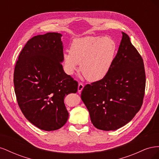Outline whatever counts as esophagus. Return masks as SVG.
Wrapping results in <instances>:
<instances>
[{
	"mask_svg": "<svg viewBox=\"0 0 159 159\" xmlns=\"http://www.w3.org/2000/svg\"><path fill=\"white\" fill-rule=\"evenodd\" d=\"M84 87V85L82 83H79L78 84V92H81V91H82L83 88Z\"/></svg>",
	"mask_w": 159,
	"mask_h": 159,
	"instance_id": "obj_1",
	"label": "esophagus"
}]
</instances>
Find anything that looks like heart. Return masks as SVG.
I'll use <instances>...</instances> for the list:
<instances>
[{
  "label": "heart",
  "instance_id": "b5f03b06",
  "mask_svg": "<svg viewBox=\"0 0 159 159\" xmlns=\"http://www.w3.org/2000/svg\"><path fill=\"white\" fill-rule=\"evenodd\" d=\"M117 45L109 36L75 38L70 52L63 54V64L71 75L80 64V71L89 81L102 80L107 75L116 55Z\"/></svg>",
  "mask_w": 159,
  "mask_h": 159
}]
</instances>
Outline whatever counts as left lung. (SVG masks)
Instances as JSON below:
<instances>
[{
	"label": "left lung",
	"instance_id": "left-lung-1",
	"mask_svg": "<svg viewBox=\"0 0 159 159\" xmlns=\"http://www.w3.org/2000/svg\"><path fill=\"white\" fill-rule=\"evenodd\" d=\"M122 34L107 75L85 85L81 93L91 123L103 131H115L131 121L140 110L145 95L143 60L129 36L124 32Z\"/></svg>",
	"mask_w": 159,
	"mask_h": 159
}]
</instances>
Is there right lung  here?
Returning <instances> with one entry per match:
<instances>
[{
  "label": "right lung",
  "instance_id": "obj_1",
  "mask_svg": "<svg viewBox=\"0 0 159 159\" xmlns=\"http://www.w3.org/2000/svg\"><path fill=\"white\" fill-rule=\"evenodd\" d=\"M61 34L34 36L20 52L14 68V85L18 106L34 125L44 131L63 127L69 113L66 95L78 91V81L62 66Z\"/></svg>",
  "mask_w": 159,
  "mask_h": 159
}]
</instances>
